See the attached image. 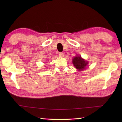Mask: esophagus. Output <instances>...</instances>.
<instances>
[{
    "label": "esophagus",
    "instance_id": "obj_1",
    "mask_svg": "<svg viewBox=\"0 0 122 122\" xmlns=\"http://www.w3.org/2000/svg\"><path fill=\"white\" fill-rule=\"evenodd\" d=\"M59 55L60 57H63L64 55H65V54H64V53H63V52H60V53H59Z\"/></svg>",
    "mask_w": 122,
    "mask_h": 122
}]
</instances>
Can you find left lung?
<instances>
[{
	"mask_svg": "<svg viewBox=\"0 0 122 122\" xmlns=\"http://www.w3.org/2000/svg\"><path fill=\"white\" fill-rule=\"evenodd\" d=\"M73 63L74 66H75L76 69L78 70V71L84 69L88 64L87 62L82 59L81 56H76L74 57L73 59Z\"/></svg>",
	"mask_w": 122,
	"mask_h": 122,
	"instance_id": "1",
	"label": "left lung"
}]
</instances>
